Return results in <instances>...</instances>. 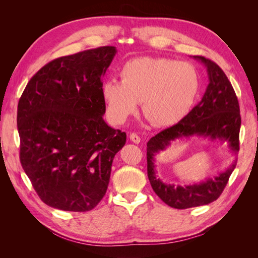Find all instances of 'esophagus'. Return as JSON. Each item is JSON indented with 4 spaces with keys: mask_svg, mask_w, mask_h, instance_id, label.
I'll return each instance as SVG.
<instances>
[{
    "mask_svg": "<svg viewBox=\"0 0 258 258\" xmlns=\"http://www.w3.org/2000/svg\"><path fill=\"white\" fill-rule=\"evenodd\" d=\"M129 138H130L131 141L134 142V143H136V144H139L140 141H141V138H140L137 134H135V132H132V134H130Z\"/></svg>",
    "mask_w": 258,
    "mask_h": 258,
    "instance_id": "34e87169",
    "label": "esophagus"
}]
</instances>
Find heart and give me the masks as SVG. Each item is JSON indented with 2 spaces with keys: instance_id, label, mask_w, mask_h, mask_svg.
Listing matches in <instances>:
<instances>
[{
  "instance_id": "1",
  "label": "heart",
  "mask_w": 258,
  "mask_h": 258,
  "mask_svg": "<svg viewBox=\"0 0 258 258\" xmlns=\"http://www.w3.org/2000/svg\"><path fill=\"white\" fill-rule=\"evenodd\" d=\"M121 81L107 80L101 92L108 118L123 123L142 102L144 116L155 126H171L192 107L200 90V75L189 62L142 57L121 68Z\"/></svg>"
}]
</instances>
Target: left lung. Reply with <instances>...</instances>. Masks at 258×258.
I'll use <instances>...</instances> for the list:
<instances>
[{
    "mask_svg": "<svg viewBox=\"0 0 258 258\" xmlns=\"http://www.w3.org/2000/svg\"><path fill=\"white\" fill-rule=\"evenodd\" d=\"M207 68L209 85L200 102L174 126L160 131L147 142V175L153 190L174 209H188L209 205L221 196L228 179L236 168V161L214 178H208L199 184L174 186L163 183L156 175L154 156L165 151L171 142L179 138L191 136L210 140L227 141L230 151H239L241 126L240 107L236 92L223 70L212 60L194 56Z\"/></svg>",
    "mask_w": 258,
    "mask_h": 258,
    "instance_id": "8db88e82",
    "label": "left lung"
}]
</instances>
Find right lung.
<instances>
[{
	"instance_id": "right-lung-1",
	"label": "right lung",
	"mask_w": 258,
	"mask_h": 258,
	"mask_svg": "<svg viewBox=\"0 0 258 258\" xmlns=\"http://www.w3.org/2000/svg\"><path fill=\"white\" fill-rule=\"evenodd\" d=\"M116 51L103 46L54 59L19 99L21 166L51 208L86 212L106 192L113 159L127 138L102 117V76Z\"/></svg>"
}]
</instances>
